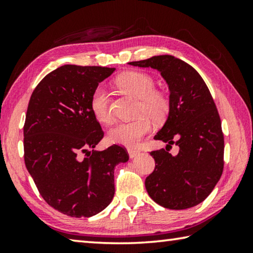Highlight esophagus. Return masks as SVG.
<instances>
[{
	"label": "esophagus",
	"mask_w": 253,
	"mask_h": 253,
	"mask_svg": "<svg viewBox=\"0 0 253 253\" xmlns=\"http://www.w3.org/2000/svg\"><path fill=\"white\" fill-rule=\"evenodd\" d=\"M128 154H129L130 159H134L139 154V151L135 150V148H128Z\"/></svg>",
	"instance_id": "esophagus-1"
}]
</instances>
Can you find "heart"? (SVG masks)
<instances>
[{
  "mask_svg": "<svg viewBox=\"0 0 253 253\" xmlns=\"http://www.w3.org/2000/svg\"><path fill=\"white\" fill-rule=\"evenodd\" d=\"M117 84L122 90L138 98L135 112L137 118L120 123L111 128L108 138L114 144L133 147L150 133L151 120L155 124H161L168 118L170 112V99L163 91L155 89L154 79L145 72H125L117 78ZM90 110L99 123L108 125L112 122L109 110V94L102 85H98L92 92Z\"/></svg>",
  "mask_w": 253,
  "mask_h": 253,
  "instance_id": "obj_1",
  "label": "heart"
}]
</instances>
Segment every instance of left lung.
<instances>
[{
    "label": "left lung",
    "instance_id": "left-lung-1",
    "mask_svg": "<svg viewBox=\"0 0 253 253\" xmlns=\"http://www.w3.org/2000/svg\"><path fill=\"white\" fill-rule=\"evenodd\" d=\"M161 72L170 89V112L154 136L168 143L152 151L154 171L145 179L150 197L169 210H186L204 202L224 168V135L217 108L202 76L189 64L170 55L128 63ZM179 146L177 156L170 145Z\"/></svg>",
    "mask_w": 253,
    "mask_h": 253
}]
</instances>
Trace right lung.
<instances>
[{
    "label": "right lung",
    "mask_w": 253,
    "mask_h": 253,
    "mask_svg": "<svg viewBox=\"0 0 253 253\" xmlns=\"http://www.w3.org/2000/svg\"><path fill=\"white\" fill-rule=\"evenodd\" d=\"M114 71L63 65L38 83L28 105L26 168L48 205L71 217H90L109 205L115 167L129 158L126 148L116 144L93 150L103 130L90 110V98Z\"/></svg>",
    "instance_id": "obj_1"
}]
</instances>
